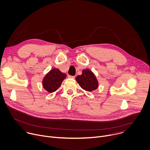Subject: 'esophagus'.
Returning a JSON list of instances; mask_svg holds the SVG:
<instances>
[{
    "instance_id": "1",
    "label": "esophagus",
    "mask_w": 150,
    "mask_h": 150,
    "mask_svg": "<svg viewBox=\"0 0 150 150\" xmlns=\"http://www.w3.org/2000/svg\"><path fill=\"white\" fill-rule=\"evenodd\" d=\"M69 78H74L75 76H71V75H68Z\"/></svg>"
}]
</instances>
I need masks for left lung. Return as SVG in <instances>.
<instances>
[{
  "label": "left lung",
  "instance_id": "obj_1",
  "mask_svg": "<svg viewBox=\"0 0 150 150\" xmlns=\"http://www.w3.org/2000/svg\"><path fill=\"white\" fill-rule=\"evenodd\" d=\"M76 80L82 89L89 92L95 90L98 86V82L95 75L88 69H83L82 75L76 77Z\"/></svg>",
  "mask_w": 150,
  "mask_h": 150
}]
</instances>
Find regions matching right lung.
Segmentation results:
<instances>
[{
	"instance_id": "obj_1",
	"label": "right lung",
	"mask_w": 150,
	"mask_h": 150,
	"mask_svg": "<svg viewBox=\"0 0 150 150\" xmlns=\"http://www.w3.org/2000/svg\"><path fill=\"white\" fill-rule=\"evenodd\" d=\"M67 75L58 69L54 68L50 71L43 79V86L49 93L56 91L61 86Z\"/></svg>"
}]
</instances>
